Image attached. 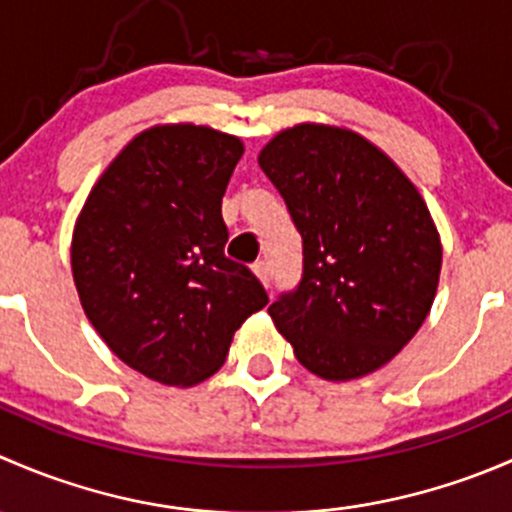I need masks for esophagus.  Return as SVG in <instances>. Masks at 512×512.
Listing matches in <instances>:
<instances>
[{"instance_id": "obj_1", "label": "esophagus", "mask_w": 512, "mask_h": 512, "mask_svg": "<svg viewBox=\"0 0 512 512\" xmlns=\"http://www.w3.org/2000/svg\"><path fill=\"white\" fill-rule=\"evenodd\" d=\"M252 270H255V275L260 277L262 285L270 287V282H272V270H270V265H267V262H255V265H252Z\"/></svg>"}]
</instances>
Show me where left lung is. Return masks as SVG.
<instances>
[{
	"mask_svg": "<svg viewBox=\"0 0 512 512\" xmlns=\"http://www.w3.org/2000/svg\"><path fill=\"white\" fill-rule=\"evenodd\" d=\"M260 168L302 235V280L267 312L312 374H371L411 342L436 297L441 242L426 203L394 160L344 128H287Z\"/></svg>",
	"mask_w": 512,
	"mask_h": 512,
	"instance_id": "obj_1",
	"label": "left lung"
}]
</instances>
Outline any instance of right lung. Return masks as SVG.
<instances>
[{
  "mask_svg": "<svg viewBox=\"0 0 512 512\" xmlns=\"http://www.w3.org/2000/svg\"><path fill=\"white\" fill-rule=\"evenodd\" d=\"M240 138L193 123L133 138L91 190L71 242L81 304L111 352L148 379L193 386L267 304L225 257L223 195Z\"/></svg>",
  "mask_w": 512,
  "mask_h": 512,
  "instance_id": "obj_1",
  "label": "right lung"
}]
</instances>
